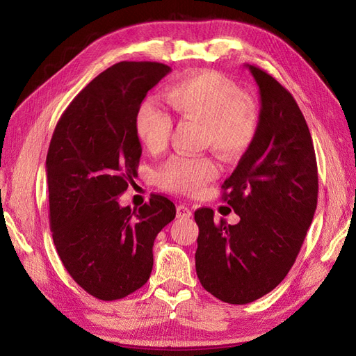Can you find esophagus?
<instances>
[{
	"instance_id": "1",
	"label": "esophagus",
	"mask_w": 356,
	"mask_h": 356,
	"mask_svg": "<svg viewBox=\"0 0 356 356\" xmlns=\"http://www.w3.org/2000/svg\"><path fill=\"white\" fill-rule=\"evenodd\" d=\"M191 209L186 204H178L177 207V217L178 218H190L191 217Z\"/></svg>"
}]
</instances>
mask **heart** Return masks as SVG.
Listing matches in <instances>:
<instances>
[{"mask_svg":"<svg viewBox=\"0 0 356 356\" xmlns=\"http://www.w3.org/2000/svg\"><path fill=\"white\" fill-rule=\"evenodd\" d=\"M165 98L179 118L202 123L204 143L224 159H236L254 143L260 110L250 95L217 71L187 75L168 86ZM135 132L149 152L165 148L172 132V118L152 99L139 104ZM218 175L209 157H174L161 166L157 181L161 188L179 195H195Z\"/></svg>","mask_w":356,"mask_h":356,"instance_id":"b5f03b06","label":"heart"}]
</instances>
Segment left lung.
<instances>
[{"label":"left lung","instance_id":"1","mask_svg":"<svg viewBox=\"0 0 356 356\" xmlns=\"http://www.w3.org/2000/svg\"><path fill=\"white\" fill-rule=\"evenodd\" d=\"M260 89V124L252 145L221 186L239 215L227 225L199 208L196 272L221 301L246 305L284 281L305 242L318 203V166L305 115L270 74L248 65Z\"/></svg>","mask_w":356,"mask_h":356}]
</instances>
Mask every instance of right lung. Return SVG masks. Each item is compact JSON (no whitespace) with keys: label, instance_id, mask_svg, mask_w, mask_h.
I'll return each instance as SVG.
<instances>
[{"label":"right lung","instance_id":"right-lung-1","mask_svg":"<svg viewBox=\"0 0 356 356\" xmlns=\"http://www.w3.org/2000/svg\"><path fill=\"white\" fill-rule=\"evenodd\" d=\"M169 71L159 62L115 63L75 96L50 141L53 242L74 281L104 301L123 298L148 281L156 236L177 213L160 195L135 209L117 202L138 178L143 148L136 110Z\"/></svg>","mask_w":356,"mask_h":356}]
</instances>
